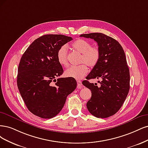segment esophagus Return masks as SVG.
I'll return each mask as SVG.
<instances>
[{
	"instance_id": "esophagus-1",
	"label": "esophagus",
	"mask_w": 148,
	"mask_h": 148,
	"mask_svg": "<svg viewBox=\"0 0 148 148\" xmlns=\"http://www.w3.org/2000/svg\"><path fill=\"white\" fill-rule=\"evenodd\" d=\"M77 88H82V82L80 80H77Z\"/></svg>"
}]
</instances>
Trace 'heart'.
Here are the masks:
<instances>
[{
    "instance_id": "obj_1",
    "label": "heart",
    "mask_w": 148,
    "mask_h": 148,
    "mask_svg": "<svg viewBox=\"0 0 148 148\" xmlns=\"http://www.w3.org/2000/svg\"><path fill=\"white\" fill-rule=\"evenodd\" d=\"M71 47L75 51L82 53L80 62L84 63L79 66H71L66 70L65 75L68 77L81 79L88 73L87 64L89 67L94 68L98 64L100 58V51L98 47H91V44L88 41L83 39L76 40L73 43ZM56 56L58 63L61 65L68 66V50L66 46L60 47L57 51Z\"/></svg>"
}]
</instances>
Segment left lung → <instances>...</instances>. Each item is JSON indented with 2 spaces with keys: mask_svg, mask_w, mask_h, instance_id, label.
I'll return each mask as SVG.
<instances>
[{
  "mask_svg": "<svg viewBox=\"0 0 148 148\" xmlns=\"http://www.w3.org/2000/svg\"><path fill=\"white\" fill-rule=\"evenodd\" d=\"M80 36L96 41L100 51L99 62L86 77L87 79L100 78V85L90 83L87 80L82 82L92 91L87 108L98 118L112 116L122 107L130 89V72L125 52L116 40L103 33Z\"/></svg>",
  "mask_w": 148,
  "mask_h": 148,
  "instance_id": "8db88e82",
  "label": "left lung"
}]
</instances>
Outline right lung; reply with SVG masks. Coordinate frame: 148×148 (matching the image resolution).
Returning a JSON list of instances; mask_svg holds the SVG:
<instances>
[{
    "mask_svg": "<svg viewBox=\"0 0 148 148\" xmlns=\"http://www.w3.org/2000/svg\"><path fill=\"white\" fill-rule=\"evenodd\" d=\"M72 40V37L61 34L42 36L32 43L20 60L18 88L27 109L38 117L56 116L77 87L74 78L56 79L63 73L57 51Z\"/></svg>",
    "mask_w": 148,
    "mask_h": 148,
    "instance_id": "obj_1",
    "label": "right lung"
}]
</instances>
